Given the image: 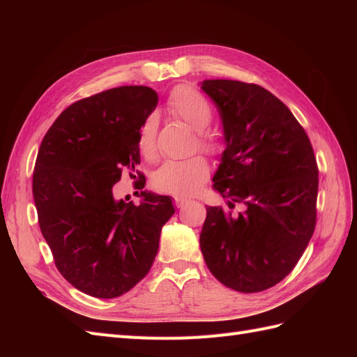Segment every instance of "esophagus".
Masks as SVG:
<instances>
[{"instance_id": "1", "label": "esophagus", "mask_w": 357, "mask_h": 357, "mask_svg": "<svg viewBox=\"0 0 357 357\" xmlns=\"http://www.w3.org/2000/svg\"><path fill=\"white\" fill-rule=\"evenodd\" d=\"M186 204H189V199H186V198H181V197H176V198H174V205H176L177 208L185 207Z\"/></svg>"}]
</instances>
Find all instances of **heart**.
<instances>
[{
    "label": "heart",
    "mask_w": 357,
    "mask_h": 357,
    "mask_svg": "<svg viewBox=\"0 0 357 357\" xmlns=\"http://www.w3.org/2000/svg\"><path fill=\"white\" fill-rule=\"evenodd\" d=\"M167 110L171 116L185 122L198 132V146L210 155H220L223 144L219 137L211 131L210 126L214 109L210 100L197 88L188 84L177 86L171 92ZM156 137L158 125L153 117H147L137 132L138 152L146 159L156 156ZM210 167L204 156L195 155L183 160H167L153 176V186L156 190L164 193H176V195H189L197 190L202 183L208 178Z\"/></svg>",
    "instance_id": "heart-1"
}]
</instances>
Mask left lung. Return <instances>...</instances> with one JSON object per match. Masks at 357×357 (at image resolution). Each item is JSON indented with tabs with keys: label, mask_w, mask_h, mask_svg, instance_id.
Wrapping results in <instances>:
<instances>
[{
	"label": "left lung",
	"mask_w": 357,
	"mask_h": 357,
	"mask_svg": "<svg viewBox=\"0 0 357 357\" xmlns=\"http://www.w3.org/2000/svg\"><path fill=\"white\" fill-rule=\"evenodd\" d=\"M201 88L223 122L226 149L213 189L231 208H207L201 252L226 287L262 291L290 274L314 232L316 156L304 128L262 86L205 80ZM236 203L242 211L232 213Z\"/></svg>",
	"instance_id": "left-lung-1"
}]
</instances>
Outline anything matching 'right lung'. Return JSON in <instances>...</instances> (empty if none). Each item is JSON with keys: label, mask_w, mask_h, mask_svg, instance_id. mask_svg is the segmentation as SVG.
<instances>
[{"label": "right lung", "mask_w": 357, "mask_h": 357, "mask_svg": "<svg viewBox=\"0 0 357 357\" xmlns=\"http://www.w3.org/2000/svg\"><path fill=\"white\" fill-rule=\"evenodd\" d=\"M156 104L147 86L95 93L67 107L41 142L32 174L40 229L58 271L86 295L117 298L143 280L176 211L152 192L142 190L139 205L113 195L122 171L139 164L137 132Z\"/></svg>", "instance_id": "1"}]
</instances>
